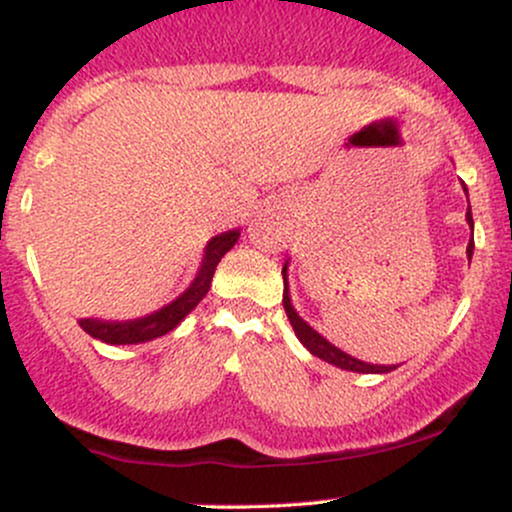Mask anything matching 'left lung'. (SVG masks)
Masks as SVG:
<instances>
[{"label": "left lung", "instance_id": "obj_1", "mask_svg": "<svg viewBox=\"0 0 512 512\" xmlns=\"http://www.w3.org/2000/svg\"><path fill=\"white\" fill-rule=\"evenodd\" d=\"M467 221H469V226L474 228L472 209L467 211ZM472 250H474V240H469V245H467L469 260H472ZM281 274H284V310H286V315H289L293 332H296V337L301 339V344L310 351V354L322 358V361L332 363V366H337L342 370H354V373H390V370L397 368V366H370V363L358 361V358L344 354V351H339L337 346H332L325 337H320V334H317L313 327L305 325V322L301 320V317H298V313L293 310V305H291L289 286H286V267L281 269Z\"/></svg>", "mask_w": 512, "mask_h": 512}]
</instances>
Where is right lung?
I'll use <instances>...</instances> for the list:
<instances>
[{"instance_id":"add662e5","label":"right lung","mask_w":512,"mask_h":512,"mask_svg":"<svg viewBox=\"0 0 512 512\" xmlns=\"http://www.w3.org/2000/svg\"><path fill=\"white\" fill-rule=\"evenodd\" d=\"M240 233L228 231L221 233V236L211 238L207 245V252H204L202 269H199L197 279L192 281V286L182 293L180 298H175L173 303L166 305V308L156 310V313L139 317V320H127V322H103V320H79L81 330L91 334L93 339H101L105 344H142L151 342V339L163 337L170 330L180 325V320L190 313L195 305L207 296L211 289V279H214L216 264L221 262V257L226 255L228 250L236 245Z\"/></svg>"}]
</instances>
